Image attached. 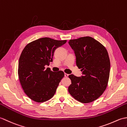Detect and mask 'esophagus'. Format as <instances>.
Instances as JSON below:
<instances>
[{
    "label": "esophagus",
    "mask_w": 127,
    "mask_h": 127,
    "mask_svg": "<svg viewBox=\"0 0 127 127\" xmlns=\"http://www.w3.org/2000/svg\"><path fill=\"white\" fill-rule=\"evenodd\" d=\"M64 76H65L66 77H68V74H67V73H64Z\"/></svg>",
    "instance_id": "1"
}]
</instances>
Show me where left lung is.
Listing matches in <instances>:
<instances>
[{
  "instance_id": "obj_1",
  "label": "left lung",
  "mask_w": 127,
  "mask_h": 127,
  "mask_svg": "<svg viewBox=\"0 0 127 127\" xmlns=\"http://www.w3.org/2000/svg\"><path fill=\"white\" fill-rule=\"evenodd\" d=\"M68 43L74 51L76 64L83 75H69L71 84L68 92L75 99L83 103L94 102L108 85L110 62L103 45L90 36L70 40Z\"/></svg>"
}]
</instances>
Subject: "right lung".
<instances>
[{
  "instance_id": "1",
  "label": "right lung",
  "mask_w": 127,
  "mask_h": 127,
  "mask_svg": "<svg viewBox=\"0 0 127 127\" xmlns=\"http://www.w3.org/2000/svg\"><path fill=\"white\" fill-rule=\"evenodd\" d=\"M66 42L43 37L28 43L23 49L19 59L18 74L22 89L31 99L44 102L55 94L64 72H53L44 66L53 61L55 49Z\"/></svg>"
}]
</instances>
